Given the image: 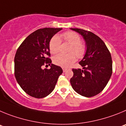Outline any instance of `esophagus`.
<instances>
[{
    "mask_svg": "<svg viewBox=\"0 0 126 126\" xmlns=\"http://www.w3.org/2000/svg\"><path fill=\"white\" fill-rule=\"evenodd\" d=\"M62 69H63V72H65V71L68 70V68H65V67H63L62 68Z\"/></svg>",
    "mask_w": 126,
    "mask_h": 126,
    "instance_id": "obj_1",
    "label": "esophagus"
}]
</instances>
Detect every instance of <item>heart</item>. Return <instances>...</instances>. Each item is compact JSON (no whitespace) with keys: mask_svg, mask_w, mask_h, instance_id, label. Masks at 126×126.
Segmentation results:
<instances>
[{"mask_svg":"<svg viewBox=\"0 0 126 126\" xmlns=\"http://www.w3.org/2000/svg\"><path fill=\"white\" fill-rule=\"evenodd\" d=\"M65 43L71 45L68 55H60L55 56L53 63L62 67H68L76 61V56L79 58L83 57L86 53V46L81 42V38L79 34L74 32L68 31L60 36ZM61 40L58 36H53L49 41V48L52 54H56L60 51ZM75 54L74 55V54Z\"/></svg>","mask_w":126,"mask_h":126,"instance_id":"obj_1","label":"heart"}]
</instances>
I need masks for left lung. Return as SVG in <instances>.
Instances as JSON below:
<instances>
[{
	"instance_id": "left-lung-1",
	"label": "left lung",
	"mask_w": 126,
	"mask_h": 126,
	"mask_svg": "<svg viewBox=\"0 0 126 126\" xmlns=\"http://www.w3.org/2000/svg\"><path fill=\"white\" fill-rule=\"evenodd\" d=\"M79 32L87 46L83 58L79 62L81 69H72L71 87L79 94L91 97L101 92L109 81L112 73L111 55L104 42L98 36L84 29L70 28Z\"/></svg>"
}]
</instances>
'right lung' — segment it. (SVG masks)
Instances as JSON below:
<instances>
[{"mask_svg": "<svg viewBox=\"0 0 126 126\" xmlns=\"http://www.w3.org/2000/svg\"><path fill=\"white\" fill-rule=\"evenodd\" d=\"M62 29L45 28L35 31L17 50L14 58L15 77L22 90L31 97L41 98L48 95L63 73L60 66L51 63L49 48L52 37ZM45 64L50 65V69H42Z\"/></svg>", "mask_w": 126, "mask_h": 126, "instance_id": "add662e5", "label": "right lung"}]
</instances>
